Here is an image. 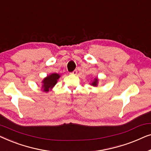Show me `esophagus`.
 <instances>
[{"label":"esophagus","mask_w":151,"mask_h":151,"mask_svg":"<svg viewBox=\"0 0 151 151\" xmlns=\"http://www.w3.org/2000/svg\"><path fill=\"white\" fill-rule=\"evenodd\" d=\"M77 73H78L77 70H74L73 72H71V74H72V75H76V74H77Z\"/></svg>","instance_id":"obj_1"}]
</instances>
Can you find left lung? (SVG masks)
<instances>
[{"label": "left lung", "mask_w": 151, "mask_h": 151, "mask_svg": "<svg viewBox=\"0 0 151 151\" xmlns=\"http://www.w3.org/2000/svg\"><path fill=\"white\" fill-rule=\"evenodd\" d=\"M98 78H95V79L93 80V82L91 84V85H93V86H96L97 85H98Z\"/></svg>", "instance_id": "8db88e82"}]
</instances>
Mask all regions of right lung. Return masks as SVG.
Returning <instances> with one entry per match:
<instances>
[{
    "label": "right lung",
    "mask_w": 151,
    "mask_h": 151,
    "mask_svg": "<svg viewBox=\"0 0 151 151\" xmlns=\"http://www.w3.org/2000/svg\"><path fill=\"white\" fill-rule=\"evenodd\" d=\"M60 76L58 73H52L51 75L47 76L46 78L42 80V89L43 91L48 92L57 83L58 80L59 79Z\"/></svg>",
    "instance_id": "right-lung-1"
}]
</instances>
